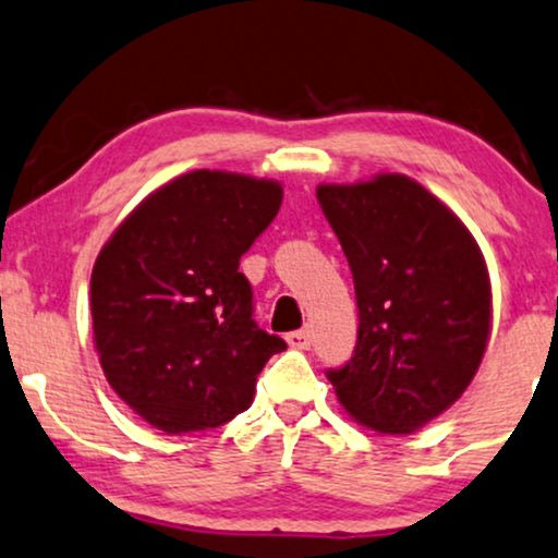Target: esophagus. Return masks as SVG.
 Here are the masks:
<instances>
[{
    "mask_svg": "<svg viewBox=\"0 0 558 558\" xmlns=\"http://www.w3.org/2000/svg\"><path fill=\"white\" fill-rule=\"evenodd\" d=\"M286 341L295 349H308L311 347V331L308 329H299V331H291L286 337Z\"/></svg>",
    "mask_w": 558,
    "mask_h": 558,
    "instance_id": "obj_1",
    "label": "esophagus"
}]
</instances>
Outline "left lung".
<instances>
[{"label":"left lung","mask_w":558,"mask_h":558,"mask_svg":"<svg viewBox=\"0 0 558 558\" xmlns=\"http://www.w3.org/2000/svg\"><path fill=\"white\" fill-rule=\"evenodd\" d=\"M354 280L356 347L326 369L344 411L380 434H413L477 373L493 293L466 227L411 178L318 185Z\"/></svg>","instance_id":"obj_1"}]
</instances>
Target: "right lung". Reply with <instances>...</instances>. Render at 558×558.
<instances>
[{
	"mask_svg": "<svg viewBox=\"0 0 558 558\" xmlns=\"http://www.w3.org/2000/svg\"><path fill=\"white\" fill-rule=\"evenodd\" d=\"M275 181L193 170L147 196L104 244L92 318L104 375L166 434L225 426L286 341L259 329L240 257L278 217Z\"/></svg>",
	"mask_w": 558,
	"mask_h": 558,
	"instance_id": "obj_1",
	"label": "right lung"
}]
</instances>
